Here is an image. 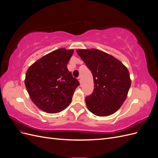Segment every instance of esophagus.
<instances>
[{
    "label": "esophagus",
    "instance_id": "obj_1",
    "mask_svg": "<svg viewBox=\"0 0 158 158\" xmlns=\"http://www.w3.org/2000/svg\"><path fill=\"white\" fill-rule=\"evenodd\" d=\"M78 80L79 81V82L81 84V82H82V79H81V76H79V77L78 78Z\"/></svg>",
    "mask_w": 158,
    "mask_h": 158
}]
</instances>
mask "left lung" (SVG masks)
I'll return each instance as SVG.
<instances>
[{
    "label": "left lung",
    "instance_id": "1",
    "mask_svg": "<svg viewBox=\"0 0 158 158\" xmlns=\"http://www.w3.org/2000/svg\"><path fill=\"white\" fill-rule=\"evenodd\" d=\"M76 52L94 78V92L85 97L88 110L99 117L111 115L127 97L131 85L128 69L120 60L100 50L78 49Z\"/></svg>",
    "mask_w": 158,
    "mask_h": 158
}]
</instances>
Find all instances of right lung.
I'll return each mask as SVG.
<instances>
[{"mask_svg": "<svg viewBox=\"0 0 158 158\" xmlns=\"http://www.w3.org/2000/svg\"><path fill=\"white\" fill-rule=\"evenodd\" d=\"M74 50L61 48L44 56L27 69L26 88L40 109L56 113L67 107L80 85L67 69Z\"/></svg>", "mask_w": 158, "mask_h": 158, "instance_id": "1", "label": "right lung"}]
</instances>
